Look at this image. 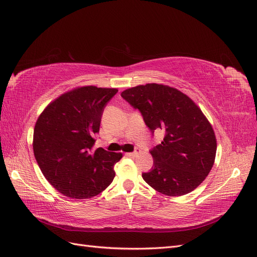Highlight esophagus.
I'll list each match as a JSON object with an SVG mask.
<instances>
[{
	"instance_id": "1",
	"label": "esophagus",
	"mask_w": 257,
	"mask_h": 257,
	"mask_svg": "<svg viewBox=\"0 0 257 257\" xmlns=\"http://www.w3.org/2000/svg\"><path fill=\"white\" fill-rule=\"evenodd\" d=\"M141 153V150L139 149H136L134 152H130V153H127V155L128 157H132V158H135V157H137V155Z\"/></svg>"
}]
</instances>
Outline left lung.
<instances>
[{"mask_svg":"<svg viewBox=\"0 0 257 257\" xmlns=\"http://www.w3.org/2000/svg\"><path fill=\"white\" fill-rule=\"evenodd\" d=\"M121 96L141 111L152 134L164 133L150 151L153 166L143 174L144 180L167 196L195 190L211 170L216 153L213 128L200 108L181 91L158 83L137 85Z\"/></svg>","mask_w":257,"mask_h":257,"instance_id":"obj_1","label":"left lung"}]
</instances>
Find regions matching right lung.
<instances>
[{"label":"right lung","instance_id":"obj_1","mask_svg":"<svg viewBox=\"0 0 257 257\" xmlns=\"http://www.w3.org/2000/svg\"><path fill=\"white\" fill-rule=\"evenodd\" d=\"M116 92L94 85L76 88L54 99L38 116L34 157L48 182L67 197H93L113 180V166L122 153L94 150V144L104 108Z\"/></svg>","mask_w":257,"mask_h":257}]
</instances>
